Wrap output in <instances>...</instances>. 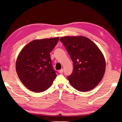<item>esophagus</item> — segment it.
<instances>
[{
    "mask_svg": "<svg viewBox=\"0 0 122 122\" xmlns=\"http://www.w3.org/2000/svg\"><path fill=\"white\" fill-rule=\"evenodd\" d=\"M63 69H60V71H59V73H61V74H62V73H63Z\"/></svg>",
    "mask_w": 122,
    "mask_h": 122,
    "instance_id": "obj_1",
    "label": "esophagus"
}]
</instances>
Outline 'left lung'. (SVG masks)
Returning a JSON list of instances; mask_svg holds the SVG:
<instances>
[{
	"mask_svg": "<svg viewBox=\"0 0 122 122\" xmlns=\"http://www.w3.org/2000/svg\"><path fill=\"white\" fill-rule=\"evenodd\" d=\"M73 62V71L67 77L80 92H88L97 86L104 76L106 60L102 51L89 39L83 36H65L60 39Z\"/></svg>",
	"mask_w": 122,
	"mask_h": 122,
	"instance_id": "1",
	"label": "left lung"
}]
</instances>
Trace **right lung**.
<instances>
[{
  "mask_svg": "<svg viewBox=\"0 0 122 122\" xmlns=\"http://www.w3.org/2000/svg\"><path fill=\"white\" fill-rule=\"evenodd\" d=\"M59 37L32 41L20 51L16 71L20 81L32 92H44L51 86L56 73L53 68L50 53Z\"/></svg>",
  "mask_w": 122,
  "mask_h": 122,
  "instance_id": "1",
  "label": "right lung"
}]
</instances>
